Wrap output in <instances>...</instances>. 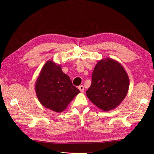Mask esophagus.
<instances>
[{
  "instance_id": "esophagus-1",
  "label": "esophagus",
  "mask_w": 154,
  "mask_h": 154,
  "mask_svg": "<svg viewBox=\"0 0 154 154\" xmlns=\"http://www.w3.org/2000/svg\"><path fill=\"white\" fill-rule=\"evenodd\" d=\"M79 89L81 92H83L84 91V87L83 85H80L79 86Z\"/></svg>"
}]
</instances>
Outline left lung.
<instances>
[{"instance_id": "1", "label": "left lung", "mask_w": 154, "mask_h": 154, "mask_svg": "<svg viewBox=\"0 0 154 154\" xmlns=\"http://www.w3.org/2000/svg\"><path fill=\"white\" fill-rule=\"evenodd\" d=\"M129 78L122 64L109 57L99 60L94 68L87 97L103 111L116 109L126 97Z\"/></svg>"}]
</instances>
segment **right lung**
<instances>
[{"mask_svg":"<svg viewBox=\"0 0 154 154\" xmlns=\"http://www.w3.org/2000/svg\"><path fill=\"white\" fill-rule=\"evenodd\" d=\"M38 101L44 107L56 112L65 110L80 92L59 64L50 60L40 72L35 84Z\"/></svg>","mask_w":154,"mask_h":154,"instance_id":"obj_1","label":"right lung"}]
</instances>
